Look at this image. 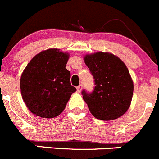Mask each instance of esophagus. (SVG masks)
Wrapping results in <instances>:
<instances>
[{
    "label": "esophagus",
    "mask_w": 159,
    "mask_h": 159,
    "mask_svg": "<svg viewBox=\"0 0 159 159\" xmlns=\"http://www.w3.org/2000/svg\"><path fill=\"white\" fill-rule=\"evenodd\" d=\"M82 88H83V85H79V86H77V87H76V90H77V92L78 93H80L81 92V90H82Z\"/></svg>",
    "instance_id": "obj_1"
}]
</instances>
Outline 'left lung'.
Segmentation results:
<instances>
[{
  "mask_svg": "<svg viewBox=\"0 0 159 159\" xmlns=\"http://www.w3.org/2000/svg\"><path fill=\"white\" fill-rule=\"evenodd\" d=\"M95 82L91 93L82 92L93 117L113 120L127 112L133 97L134 83L125 62L107 52H97L83 56Z\"/></svg>",
  "mask_w": 159,
  "mask_h": 159,
  "instance_id": "obj_1",
  "label": "left lung"
}]
</instances>
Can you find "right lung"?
<instances>
[{"label": "right lung", "instance_id": "obj_1", "mask_svg": "<svg viewBox=\"0 0 159 159\" xmlns=\"http://www.w3.org/2000/svg\"><path fill=\"white\" fill-rule=\"evenodd\" d=\"M68 52L48 48L38 53L25 68L20 80L22 99L32 114L53 118L62 114L73 93L70 72L66 68Z\"/></svg>", "mask_w": 159, "mask_h": 159}]
</instances>
